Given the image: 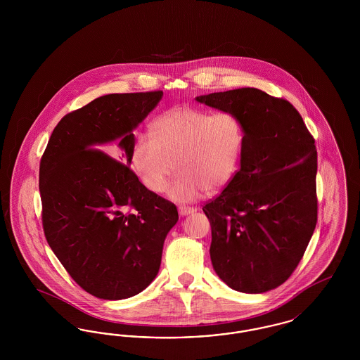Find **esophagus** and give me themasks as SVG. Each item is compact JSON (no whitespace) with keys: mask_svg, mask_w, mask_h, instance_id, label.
Masks as SVG:
<instances>
[{"mask_svg":"<svg viewBox=\"0 0 360 360\" xmlns=\"http://www.w3.org/2000/svg\"><path fill=\"white\" fill-rule=\"evenodd\" d=\"M194 210H195V209L191 207V206L181 205L178 207V212H179L181 216H188L190 213H193Z\"/></svg>","mask_w":360,"mask_h":360,"instance_id":"1","label":"esophagus"}]
</instances>
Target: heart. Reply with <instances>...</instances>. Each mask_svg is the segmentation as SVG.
Listing matches in <instances>:
<instances>
[{
	"label": "heart",
	"instance_id": "b5f03b06",
	"mask_svg": "<svg viewBox=\"0 0 360 360\" xmlns=\"http://www.w3.org/2000/svg\"><path fill=\"white\" fill-rule=\"evenodd\" d=\"M150 128L154 137H136L132 162L141 182L153 193H162L178 169L169 197L179 202L193 201L204 188H224L238 169L243 129L229 112L209 113L179 106L156 117Z\"/></svg>",
	"mask_w": 360,
	"mask_h": 360
}]
</instances>
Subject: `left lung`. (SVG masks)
Returning a JSON list of instances; mask_svg holds the SVG:
<instances>
[{"instance_id": "obj_1", "label": "left lung", "mask_w": 360, "mask_h": 360, "mask_svg": "<svg viewBox=\"0 0 360 360\" xmlns=\"http://www.w3.org/2000/svg\"><path fill=\"white\" fill-rule=\"evenodd\" d=\"M238 117L240 169L202 210L212 226L214 271L233 290L282 285L304 257L317 224V151L285 98L241 87L195 98Z\"/></svg>"}]
</instances>
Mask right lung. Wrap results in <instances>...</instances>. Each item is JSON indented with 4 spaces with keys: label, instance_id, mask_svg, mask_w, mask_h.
Masks as SVG:
<instances>
[{
    "label": "right lung",
    "instance_id": "1",
    "mask_svg": "<svg viewBox=\"0 0 360 360\" xmlns=\"http://www.w3.org/2000/svg\"><path fill=\"white\" fill-rule=\"evenodd\" d=\"M163 91L108 94L68 113L40 160L39 190L47 243L89 294L124 300L159 271L176 206L146 188L129 167L132 131ZM119 138L114 154L99 148Z\"/></svg>",
    "mask_w": 360,
    "mask_h": 360
}]
</instances>
